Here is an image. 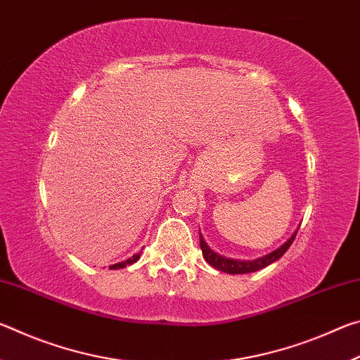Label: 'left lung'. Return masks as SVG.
Segmentation results:
<instances>
[{
    "mask_svg": "<svg viewBox=\"0 0 360 360\" xmlns=\"http://www.w3.org/2000/svg\"><path fill=\"white\" fill-rule=\"evenodd\" d=\"M297 231H298V229L294 231V233H292V236L288 241L283 243V245L278 249H275V251L268 252L265 255H262V257L252 259V260L229 259V257H224V255H221V254H217L216 251H212V249L208 246V243L205 241L202 231H200V248H202L205 260L208 262L211 266H214L216 270L229 273V275H245V273H252V271L262 270V268H265L270 264H273V262H276L278 259H281L284 252L288 251L292 243H294Z\"/></svg>",
    "mask_w": 360,
    "mask_h": 360,
    "instance_id": "8db88e82",
    "label": "left lung"
}]
</instances>
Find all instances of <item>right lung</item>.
Segmentation results:
<instances>
[{
  "instance_id": "obj_1",
  "label": "right lung",
  "mask_w": 360,
  "mask_h": 360,
  "mask_svg": "<svg viewBox=\"0 0 360 360\" xmlns=\"http://www.w3.org/2000/svg\"><path fill=\"white\" fill-rule=\"evenodd\" d=\"M139 255H141V251L136 252V254L133 255V257H130V259H127V260H124V262H119V264L111 265V266H109V270H117V268H124V266H127V265L135 264V262L139 259Z\"/></svg>"
}]
</instances>
